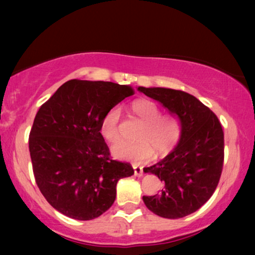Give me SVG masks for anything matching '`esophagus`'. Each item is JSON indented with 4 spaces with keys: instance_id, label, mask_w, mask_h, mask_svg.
I'll list each match as a JSON object with an SVG mask.
<instances>
[{
    "instance_id": "34e87169",
    "label": "esophagus",
    "mask_w": 255,
    "mask_h": 255,
    "mask_svg": "<svg viewBox=\"0 0 255 255\" xmlns=\"http://www.w3.org/2000/svg\"><path fill=\"white\" fill-rule=\"evenodd\" d=\"M132 167H133V169H134V175L135 176H138V177L142 176V167L141 166L137 165V163H133Z\"/></svg>"
}]
</instances>
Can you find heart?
<instances>
[{
	"label": "heart",
	"instance_id": "1",
	"mask_svg": "<svg viewBox=\"0 0 255 255\" xmlns=\"http://www.w3.org/2000/svg\"><path fill=\"white\" fill-rule=\"evenodd\" d=\"M131 109L144 123L138 133L140 140L116 142L111 147V152L116 158L146 161L152 158L154 149L156 154L163 155L175 147L182 134V123L179 117L175 115H161L162 111L158 104L149 100L135 101ZM120 115L118 108H111L101 121V134L110 142L116 141L120 137Z\"/></svg>",
	"mask_w": 255,
	"mask_h": 255
}]
</instances>
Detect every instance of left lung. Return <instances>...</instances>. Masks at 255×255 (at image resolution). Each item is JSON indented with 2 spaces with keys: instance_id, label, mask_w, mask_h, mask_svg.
<instances>
[{
  "instance_id": "left-lung-1",
  "label": "left lung",
  "mask_w": 255,
  "mask_h": 255,
  "mask_svg": "<svg viewBox=\"0 0 255 255\" xmlns=\"http://www.w3.org/2000/svg\"><path fill=\"white\" fill-rule=\"evenodd\" d=\"M180 118L182 134L176 147L144 172L163 182L161 193L142 196L148 210L163 218H182L212 196L224 161V132L218 118L201 101L182 90L138 87Z\"/></svg>"
}]
</instances>
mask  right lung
I'll use <instances>...</instances> for the list:
<instances>
[{
	"instance_id": "add662e5",
	"label": "right lung",
	"mask_w": 255,
	"mask_h": 255,
	"mask_svg": "<svg viewBox=\"0 0 255 255\" xmlns=\"http://www.w3.org/2000/svg\"><path fill=\"white\" fill-rule=\"evenodd\" d=\"M133 95L130 86L69 80L39 108L29 137L36 183L46 201L78 221L100 217L114 204L130 163L110 158L101 134L108 110Z\"/></svg>"
}]
</instances>
